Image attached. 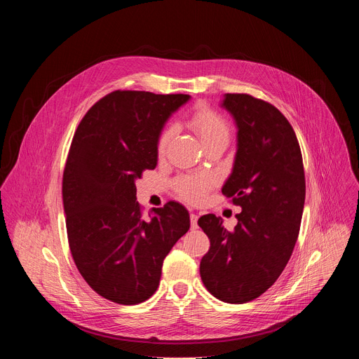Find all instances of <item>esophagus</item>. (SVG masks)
<instances>
[{
  "instance_id": "34e87169",
  "label": "esophagus",
  "mask_w": 359,
  "mask_h": 359,
  "mask_svg": "<svg viewBox=\"0 0 359 359\" xmlns=\"http://www.w3.org/2000/svg\"><path fill=\"white\" fill-rule=\"evenodd\" d=\"M197 220H198V216L196 213H191L190 215V224H191V229H197Z\"/></svg>"
}]
</instances>
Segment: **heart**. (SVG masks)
<instances>
[{"instance_id": "1", "label": "heart", "mask_w": 359, "mask_h": 359, "mask_svg": "<svg viewBox=\"0 0 359 359\" xmlns=\"http://www.w3.org/2000/svg\"><path fill=\"white\" fill-rule=\"evenodd\" d=\"M189 125L196 130L200 140L203 142L204 147L213 144V143H229L230 140V126L224 118H222L215 111L209 109L208 107H198L189 119ZM175 136V128L168 126L165 128L156 143L158 155L162 156L166 151L172 137ZM210 186V180L206 177H180L176 182V190L179 196L187 201H198L206 194Z\"/></svg>"}]
</instances>
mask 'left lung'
Segmentation results:
<instances>
[{
    "label": "left lung",
    "instance_id": "left-lung-1",
    "mask_svg": "<svg viewBox=\"0 0 359 359\" xmlns=\"http://www.w3.org/2000/svg\"><path fill=\"white\" fill-rule=\"evenodd\" d=\"M222 107L237 126L234 165L222 191L241 213L233 231L215 215L198 219L210 240L200 277L220 301L243 304L266 292L291 257L304 210L305 176L295 132L276 107L247 93H226Z\"/></svg>",
    "mask_w": 359,
    "mask_h": 359
}]
</instances>
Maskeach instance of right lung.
I'll list each match as a JSON object with an SVG mask.
<instances>
[{
  "label": "right lung",
  "instance_id": "add662e5",
  "mask_svg": "<svg viewBox=\"0 0 359 359\" xmlns=\"http://www.w3.org/2000/svg\"><path fill=\"white\" fill-rule=\"evenodd\" d=\"M189 95L114 90L81 121L62 179L67 233L74 262L107 299L135 305L159 287L163 260L190 227L177 201L151 209L136 201V180L158 165L156 143Z\"/></svg>",
  "mask_w": 359,
  "mask_h": 359
}]
</instances>
